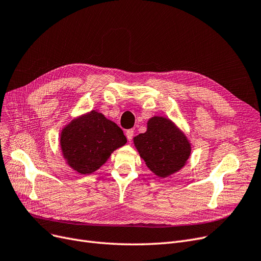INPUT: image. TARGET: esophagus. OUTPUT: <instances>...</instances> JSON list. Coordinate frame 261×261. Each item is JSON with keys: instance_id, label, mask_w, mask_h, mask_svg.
<instances>
[{"instance_id": "esophagus-1", "label": "esophagus", "mask_w": 261, "mask_h": 261, "mask_svg": "<svg viewBox=\"0 0 261 261\" xmlns=\"http://www.w3.org/2000/svg\"><path fill=\"white\" fill-rule=\"evenodd\" d=\"M133 134H134V131H133L132 129H131V130H127V131H126V137H127V139H128V141H129V142H131V141H132Z\"/></svg>"}]
</instances>
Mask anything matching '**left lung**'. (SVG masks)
Returning a JSON list of instances; mask_svg holds the SVG:
<instances>
[{
	"label": "left lung",
	"mask_w": 261,
	"mask_h": 261,
	"mask_svg": "<svg viewBox=\"0 0 261 261\" xmlns=\"http://www.w3.org/2000/svg\"><path fill=\"white\" fill-rule=\"evenodd\" d=\"M135 148L147 167L160 178H166L182 168L191 155V143L175 122L153 116L147 130L133 139Z\"/></svg>",
	"instance_id": "1"
}]
</instances>
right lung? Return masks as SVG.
<instances>
[{"instance_id":"right-lung-1","label":"right lung","mask_w":261,"mask_h":261,"mask_svg":"<svg viewBox=\"0 0 261 261\" xmlns=\"http://www.w3.org/2000/svg\"><path fill=\"white\" fill-rule=\"evenodd\" d=\"M127 143L122 130L95 110L66 124L60 145L66 163L73 171L89 175L102 166L119 147Z\"/></svg>"}]
</instances>
